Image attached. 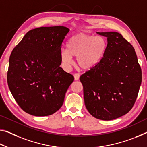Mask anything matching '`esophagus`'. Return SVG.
<instances>
[{
    "label": "esophagus",
    "mask_w": 147,
    "mask_h": 147,
    "mask_svg": "<svg viewBox=\"0 0 147 147\" xmlns=\"http://www.w3.org/2000/svg\"><path fill=\"white\" fill-rule=\"evenodd\" d=\"M80 74H78V73H76L74 74V78H75V80H78L79 79H80Z\"/></svg>",
    "instance_id": "obj_1"
}]
</instances>
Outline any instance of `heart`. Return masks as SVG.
<instances>
[{
    "label": "heart",
    "instance_id": "obj_1",
    "mask_svg": "<svg viewBox=\"0 0 147 147\" xmlns=\"http://www.w3.org/2000/svg\"><path fill=\"white\" fill-rule=\"evenodd\" d=\"M107 48V40L102 36L78 33L68 40L67 49H62L60 58L66 67L73 64V56L77 57L79 67L83 69L96 66L103 58Z\"/></svg>",
    "mask_w": 147,
    "mask_h": 147
}]
</instances>
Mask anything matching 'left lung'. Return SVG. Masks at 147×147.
Segmentation results:
<instances>
[{"mask_svg":"<svg viewBox=\"0 0 147 147\" xmlns=\"http://www.w3.org/2000/svg\"><path fill=\"white\" fill-rule=\"evenodd\" d=\"M107 37L100 62L80 76L85 105L95 118L112 120L128 113L136 100L142 71L135 49L120 33L97 32Z\"/></svg>","mask_w":147,"mask_h":147,"instance_id":"8db88e82","label":"left lung"}]
</instances>
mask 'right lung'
Masks as SVG:
<instances>
[{"label":"right lung","instance_id":"right-lung-1","mask_svg":"<svg viewBox=\"0 0 147 147\" xmlns=\"http://www.w3.org/2000/svg\"><path fill=\"white\" fill-rule=\"evenodd\" d=\"M69 29L41 27L29 31L9 59L7 81L20 107L35 116L55 113L74 77L60 67L61 48Z\"/></svg>","mask_w":147,"mask_h":147}]
</instances>
